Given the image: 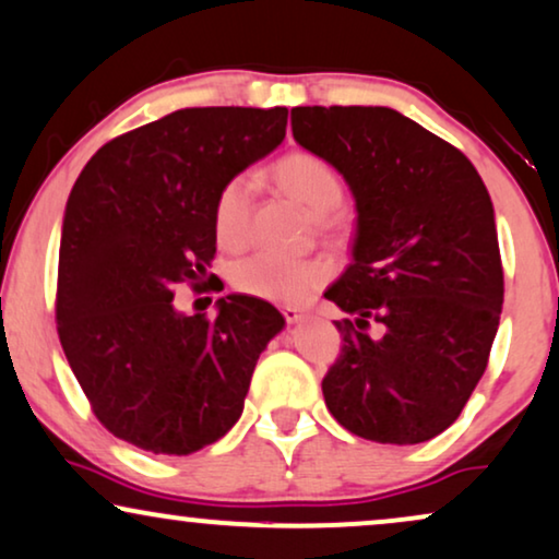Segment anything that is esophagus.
Masks as SVG:
<instances>
[{
    "label": "esophagus",
    "instance_id": "esophagus-1",
    "mask_svg": "<svg viewBox=\"0 0 559 559\" xmlns=\"http://www.w3.org/2000/svg\"><path fill=\"white\" fill-rule=\"evenodd\" d=\"M281 314H284L288 324H296V322H301V319H304V311L299 307H281Z\"/></svg>",
    "mask_w": 559,
    "mask_h": 559
}]
</instances>
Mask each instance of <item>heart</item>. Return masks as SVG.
<instances>
[{
    "instance_id": "b5f03b06",
    "label": "heart",
    "mask_w": 559,
    "mask_h": 559,
    "mask_svg": "<svg viewBox=\"0 0 559 559\" xmlns=\"http://www.w3.org/2000/svg\"><path fill=\"white\" fill-rule=\"evenodd\" d=\"M275 181L281 189L309 206L317 217H326L342 204L345 186L337 170L322 155L309 151L288 153L275 163ZM252 181L248 176H233L214 199V235L227 250L242 248L250 233ZM330 275L324 260L288 258L278 252H252L233 265V286L237 292L267 301H304Z\"/></svg>"
}]
</instances>
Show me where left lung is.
Segmentation results:
<instances>
[{"instance_id": "left-lung-1", "label": "left lung", "mask_w": 559, "mask_h": 559, "mask_svg": "<svg viewBox=\"0 0 559 559\" xmlns=\"http://www.w3.org/2000/svg\"><path fill=\"white\" fill-rule=\"evenodd\" d=\"M292 130L340 170L357 210L353 263L324 294L355 314L334 322L342 353L324 404L362 440L427 442L463 412L501 319L486 183L455 145L389 107H296Z\"/></svg>"}]
</instances>
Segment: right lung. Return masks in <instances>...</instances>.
<instances>
[{"instance_id":"right-lung-1","label":"right lung","mask_w":559,"mask_h":559,"mask_svg":"<svg viewBox=\"0 0 559 559\" xmlns=\"http://www.w3.org/2000/svg\"><path fill=\"white\" fill-rule=\"evenodd\" d=\"M286 107H191L124 132L73 183L58 252L56 322L92 412L119 440L191 455L240 419L252 370L284 317L229 294L183 314L217 252L214 199L286 138Z\"/></svg>"}]
</instances>
